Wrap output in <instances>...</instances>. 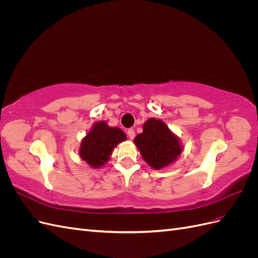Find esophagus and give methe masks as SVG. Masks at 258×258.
<instances>
[{"label": "esophagus", "instance_id": "esophagus-1", "mask_svg": "<svg viewBox=\"0 0 258 258\" xmlns=\"http://www.w3.org/2000/svg\"><path fill=\"white\" fill-rule=\"evenodd\" d=\"M127 134H128V137H129L131 140H134V139H135V137H136V132H135V130L132 129V128H130V129L127 131Z\"/></svg>", "mask_w": 258, "mask_h": 258}]
</instances>
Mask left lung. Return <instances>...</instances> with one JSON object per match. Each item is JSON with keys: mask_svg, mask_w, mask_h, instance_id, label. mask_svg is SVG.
I'll use <instances>...</instances> for the list:
<instances>
[{"mask_svg": "<svg viewBox=\"0 0 258 258\" xmlns=\"http://www.w3.org/2000/svg\"><path fill=\"white\" fill-rule=\"evenodd\" d=\"M135 144L143 159L156 170L169 166L183 151L178 138L165 122L156 118L143 124V132L135 138Z\"/></svg>", "mask_w": 258, "mask_h": 258, "instance_id": "1", "label": "left lung"}]
</instances>
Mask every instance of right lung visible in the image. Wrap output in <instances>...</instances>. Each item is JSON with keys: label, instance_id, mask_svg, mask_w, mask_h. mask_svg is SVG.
Listing matches in <instances>:
<instances>
[{"label": "right lung", "instance_id": "right-lung-1", "mask_svg": "<svg viewBox=\"0 0 258 258\" xmlns=\"http://www.w3.org/2000/svg\"><path fill=\"white\" fill-rule=\"evenodd\" d=\"M126 140L121 129L110 127L105 121H98L82 140L80 156L90 167L100 168L110 159L115 146Z\"/></svg>", "mask_w": 258, "mask_h": 258}]
</instances>
